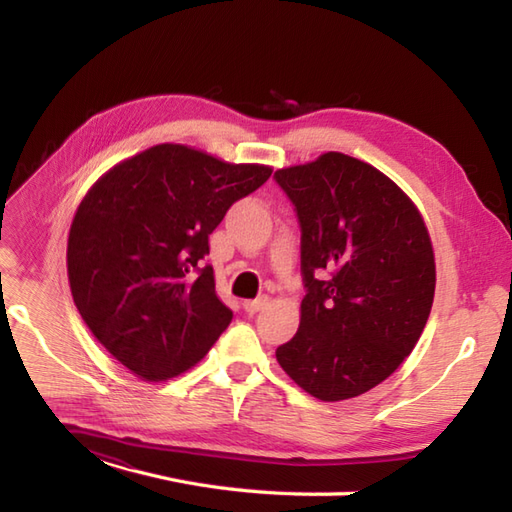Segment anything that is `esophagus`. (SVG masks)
I'll return each mask as SVG.
<instances>
[{"mask_svg": "<svg viewBox=\"0 0 512 512\" xmlns=\"http://www.w3.org/2000/svg\"><path fill=\"white\" fill-rule=\"evenodd\" d=\"M269 303L267 297H260V299H254V301H243V309L247 314H256L260 312V309H265Z\"/></svg>", "mask_w": 512, "mask_h": 512, "instance_id": "34e87169", "label": "esophagus"}]
</instances>
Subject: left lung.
<instances>
[{
  "label": "left lung",
  "mask_w": 512,
  "mask_h": 512,
  "mask_svg": "<svg viewBox=\"0 0 512 512\" xmlns=\"http://www.w3.org/2000/svg\"><path fill=\"white\" fill-rule=\"evenodd\" d=\"M275 179L299 215L307 286L299 331L275 350L277 363L320 401L359 397L406 361L425 329L436 292L429 230L393 179L346 153Z\"/></svg>",
  "instance_id": "left-lung-1"
}]
</instances>
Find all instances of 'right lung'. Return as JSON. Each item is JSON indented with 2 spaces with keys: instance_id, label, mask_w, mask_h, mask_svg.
I'll return each instance as SVG.
<instances>
[{
  "instance_id": "right-lung-1",
  "label": "right lung",
  "mask_w": 512,
  "mask_h": 512,
  "mask_svg": "<svg viewBox=\"0 0 512 512\" xmlns=\"http://www.w3.org/2000/svg\"><path fill=\"white\" fill-rule=\"evenodd\" d=\"M273 173L188 145H153L91 185L68 235V282L98 342L147 382L192 369L232 312L215 292L209 235Z\"/></svg>"
}]
</instances>
